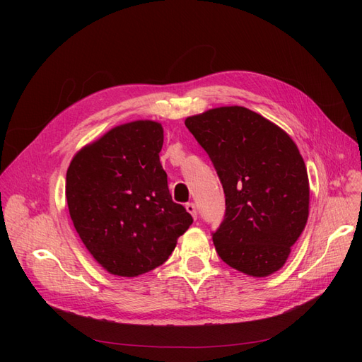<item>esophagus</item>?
<instances>
[{
    "label": "esophagus",
    "mask_w": 362,
    "mask_h": 362,
    "mask_svg": "<svg viewBox=\"0 0 362 362\" xmlns=\"http://www.w3.org/2000/svg\"><path fill=\"white\" fill-rule=\"evenodd\" d=\"M185 210H187L193 216V218H198V211H196V205L193 202L185 204Z\"/></svg>",
    "instance_id": "34e87169"
}]
</instances>
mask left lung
I'll return each instance as SVG.
<instances>
[{
    "instance_id": "8db88e82",
    "label": "left lung",
    "mask_w": 362,
    "mask_h": 362,
    "mask_svg": "<svg viewBox=\"0 0 362 362\" xmlns=\"http://www.w3.org/2000/svg\"><path fill=\"white\" fill-rule=\"evenodd\" d=\"M214 164L225 218L213 233L218 257L249 276L279 270L308 221L310 182L291 137L245 107H218L185 119Z\"/></svg>"
}]
</instances>
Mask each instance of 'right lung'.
<instances>
[{
    "label": "right lung",
    "mask_w": 362,
    "mask_h": 362,
    "mask_svg": "<svg viewBox=\"0 0 362 362\" xmlns=\"http://www.w3.org/2000/svg\"><path fill=\"white\" fill-rule=\"evenodd\" d=\"M161 146V124L134 120L84 146L68 168L74 226L112 275L133 278L161 266L193 223L172 201Z\"/></svg>",
    "instance_id": "add662e5"
}]
</instances>
